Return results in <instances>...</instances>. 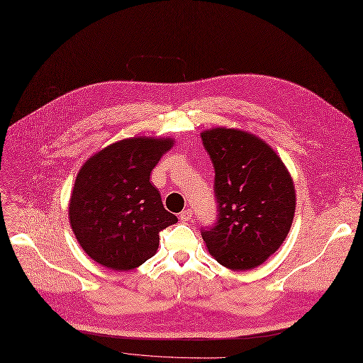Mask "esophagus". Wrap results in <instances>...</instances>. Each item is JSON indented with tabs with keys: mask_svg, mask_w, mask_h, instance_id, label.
<instances>
[{
	"mask_svg": "<svg viewBox=\"0 0 363 363\" xmlns=\"http://www.w3.org/2000/svg\"><path fill=\"white\" fill-rule=\"evenodd\" d=\"M191 218H193V212L189 211V208H186V211H182L181 215H179V219H181L182 222H186V220H189Z\"/></svg>",
	"mask_w": 363,
	"mask_h": 363,
	"instance_id": "obj_1",
	"label": "esophagus"
}]
</instances>
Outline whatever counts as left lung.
<instances>
[{"instance_id":"obj_1","label":"left lung","mask_w":363,"mask_h":363,"mask_svg":"<svg viewBox=\"0 0 363 363\" xmlns=\"http://www.w3.org/2000/svg\"><path fill=\"white\" fill-rule=\"evenodd\" d=\"M215 169L218 219L201 226L211 255L225 268L247 271L274 255L293 223L296 193L287 167L260 138L238 129L204 130Z\"/></svg>"}]
</instances>
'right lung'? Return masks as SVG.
<instances>
[{"mask_svg": "<svg viewBox=\"0 0 363 363\" xmlns=\"http://www.w3.org/2000/svg\"><path fill=\"white\" fill-rule=\"evenodd\" d=\"M172 145L169 138H129L85 162L74 181L69 218L92 260L129 271L157 252L160 231L178 218L163 207L150 175Z\"/></svg>", "mask_w": 363, "mask_h": 363, "instance_id": "1", "label": "right lung"}]
</instances>
